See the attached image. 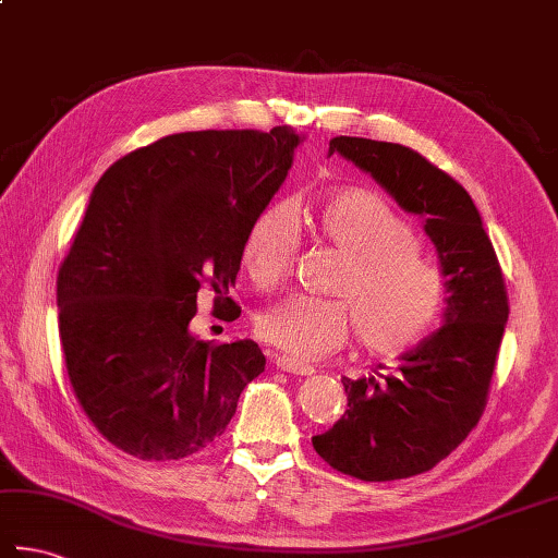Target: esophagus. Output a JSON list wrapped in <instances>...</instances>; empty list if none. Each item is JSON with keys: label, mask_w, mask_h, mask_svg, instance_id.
<instances>
[{"label": "esophagus", "mask_w": 558, "mask_h": 558, "mask_svg": "<svg viewBox=\"0 0 558 558\" xmlns=\"http://www.w3.org/2000/svg\"><path fill=\"white\" fill-rule=\"evenodd\" d=\"M272 363H276L278 369L282 373H290V375H302V377H310L314 375V367L307 363H298V360L286 357V355H272Z\"/></svg>", "instance_id": "34e87169"}]
</instances>
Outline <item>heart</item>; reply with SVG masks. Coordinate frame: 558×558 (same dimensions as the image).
Returning a JSON list of instances; mask_svg holds the SVG:
<instances>
[{
    "label": "heart",
    "instance_id": "b5f03b06",
    "mask_svg": "<svg viewBox=\"0 0 558 558\" xmlns=\"http://www.w3.org/2000/svg\"><path fill=\"white\" fill-rule=\"evenodd\" d=\"M314 225L341 260L329 292L336 298H294L258 316V333L292 360L336 351L351 319L357 341L373 353H399L438 322L445 288L440 272L421 254L413 229L387 201L365 189L333 191L314 207ZM300 232L286 203L256 215L242 244V266L260 288L288 276Z\"/></svg>",
    "mask_w": 558,
    "mask_h": 558
}]
</instances>
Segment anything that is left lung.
Wrapping results in <instances>:
<instances>
[{"label": "left lung", "instance_id": "obj_1", "mask_svg": "<svg viewBox=\"0 0 558 558\" xmlns=\"http://www.w3.org/2000/svg\"><path fill=\"white\" fill-rule=\"evenodd\" d=\"M341 155L373 177L401 210L418 215L445 278L442 326L397 369L381 365L343 387L348 409L312 445L324 462L360 482L428 472L472 433L486 407L508 324V294L474 201L452 177L395 142L333 137Z\"/></svg>", "mask_w": 558, "mask_h": 558}]
</instances>
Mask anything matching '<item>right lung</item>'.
Instances as JSON below:
<instances>
[{"instance_id":"right-lung-1","label":"right lung","mask_w":558,"mask_h":558,"mask_svg":"<svg viewBox=\"0 0 558 558\" xmlns=\"http://www.w3.org/2000/svg\"><path fill=\"white\" fill-rule=\"evenodd\" d=\"M304 137L280 125L167 135L94 185L58 276L60 341L76 401L118 450L181 460L220 438L266 367L258 343L191 331L198 290L229 294L251 222Z\"/></svg>"}]
</instances>
